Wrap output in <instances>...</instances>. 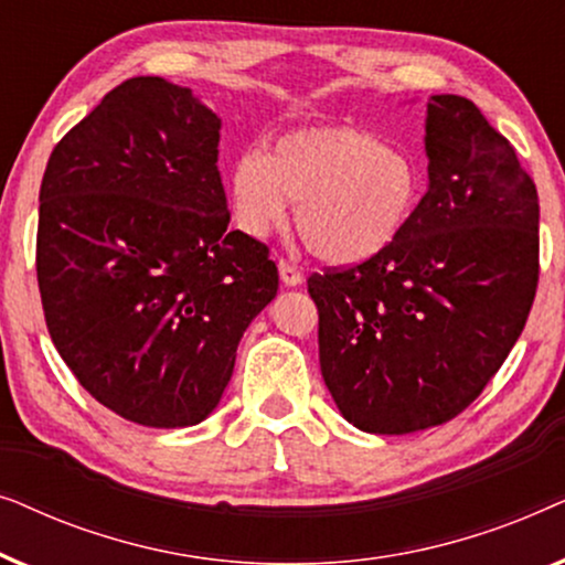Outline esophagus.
<instances>
[{
    "instance_id": "obj_1",
    "label": "esophagus",
    "mask_w": 565,
    "mask_h": 565,
    "mask_svg": "<svg viewBox=\"0 0 565 565\" xmlns=\"http://www.w3.org/2000/svg\"><path fill=\"white\" fill-rule=\"evenodd\" d=\"M277 269H280V280L288 285V288H296V285L303 282V273L292 265V262H285L280 259V265H277Z\"/></svg>"
}]
</instances>
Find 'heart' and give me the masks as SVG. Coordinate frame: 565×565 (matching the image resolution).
<instances>
[{"label": "heart", "mask_w": 565, "mask_h": 565, "mask_svg": "<svg viewBox=\"0 0 565 565\" xmlns=\"http://www.w3.org/2000/svg\"><path fill=\"white\" fill-rule=\"evenodd\" d=\"M422 198L416 161L365 128H303L285 134L269 153L242 151L228 169L236 226L267 238L288 223L327 265L350 267L391 249Z\"/></svg>", "instance_id": "heart-1"}]
</instances>
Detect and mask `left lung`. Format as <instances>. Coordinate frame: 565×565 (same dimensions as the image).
Instances as JSON below:
<instances>
[{
    "instance_id": "1",
    "label": "left lung",
    "mask_w": 565,
    "mask_h": 565,
    "mask_svg": "<svg viewBox=\"0 0 565 565\" xmlns=\"http://www.w3.org/2000/svg\"><path fill=\"white\" fill-rule=\"evenodd\" d=\"M429 188L375 259L308 277L323 383L342 416L408 435L458 416L499 373L540 275V205L514 146L466 97L427 103Z\"/></svg>"
}]
</instances>
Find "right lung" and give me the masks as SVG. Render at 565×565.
I'll use <instances>...</instances> for the list:
<instances>
[{
	"instance_id": "add662e5",
	"label": "right lung",
	"mask_w": 565,
	"mask_h": 565,
	"mask_svg": "<svg viewBox=\"0 0 565 565\" xmlns=\"http://www.w3.org/2000/svg\"><path fill=\"white\" fill-rule=\"evenodd\" d=\"M218 141L221 118L192 89L134 76L61 138L43 174L49 334L92 398L143 427L203 422L277 296L267 246L228 228Z\"/></svg>"
}]
</instances>
